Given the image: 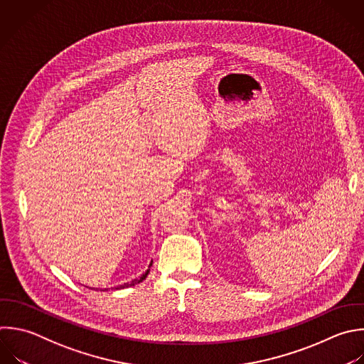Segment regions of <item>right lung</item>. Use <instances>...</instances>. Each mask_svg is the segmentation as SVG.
Segmentation results:
<instances>
[{
  "label": "right lung",
  "instance_id": "1",
  "mask_svg": "<svg viewBox=\"0 0 364 364\" xmlns=\"http://www.w3.org/2000/svg\"><path fill=\"white\" fill-rule=\"evenodd\" d=\"M151 264H152V262H151ZM151 264H149V267H151ZM148 273H149V269L144 273V274H141L138 279H134L132 282H129V283H124V284H119V286H115V287H112V289H125V287H131V286H135V284H138V283H141L142 280H145V277L148 276ZM91 289H95V287H91ZM101 291H105V290H108V287L107 289H100Z\"/></svg>",
  "mask_w": 364,
  "mask_h": 364
}]
</instances>
